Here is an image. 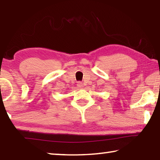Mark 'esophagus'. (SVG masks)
Segmentation results:
<instances>
[{
	"instance_id": "obj_1",
	"label": "esophagus",
	"mask_w": 160,
	"mask_h": 160,
	"mask_svg": "<svg viewBox=\"0 0 160 160\" xmlns=\"http://www.w3.org/2000/svg\"><path fill=\"white\" fill-rule=\"evenodd\" d=\"M77 85H78V88H82V87H83V84H82V82H78V84H77Z\"/></svg>"
}]
</instances>
